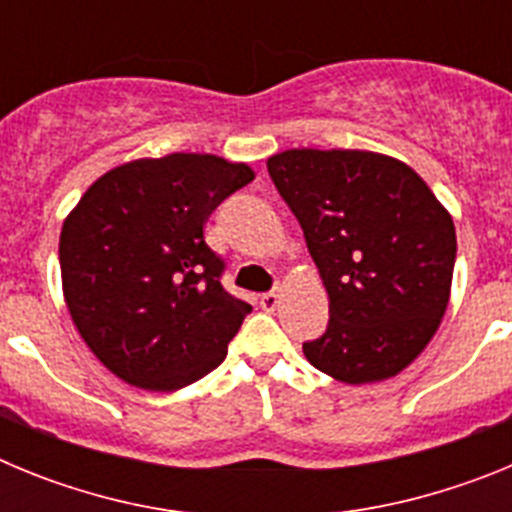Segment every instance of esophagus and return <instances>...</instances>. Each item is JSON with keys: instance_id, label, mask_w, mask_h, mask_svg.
<instances>
[{"instance_id": "34e87169", "label": "esophagus", "mask_w": 512, "mask_h": 512, "mask_svg": "<svg viewBox=\"0 0 512 512\" xmlns=\"http://www.w3.org/2000/svg\"><path fill=\"white\" fill-rule=\"evenodd\" d=\"M259 305L264 312H274L279 307V295L277 292H266V295L259 297Z\"/></svg>"}]
</instances>
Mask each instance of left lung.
<instances>
[{
  "mask_svg": "<svg viewBox=\"0 0 512 512\" xmlns=\"http://www.w3.org/2000/svg\"><path fill=\"white\" fill-rule=\"evenodd\" d=\"M300 220L328 292V328L307 361L346 384L382 382L413 364L449 305L456 230L431 187L397 158L292 148L266 161Z\"/></svg>",
  "mask_w": 512,
  "mask_h": 512,
  "instance_id": "1",
  "label": "left lung"
}]
</instances>
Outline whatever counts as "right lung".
Returning <instances> with one entry per match:
<instances>
[{
  "instance_id": "1",
  "label": "right lung",
  "mask_w": 512,
  "mask_h": 512,
  "mask_svg": "<svg viewBox=\"0 0 512 512\" xmlns=\"http://www.w3.org/2000/svg\"><path fill=\"white\" fill-rule=\"evenodd\" d=\"M248 182L251 166L212 153L138 158L99 176L63 220V300L122 382L174 392L223 364L251 305L220 284L205 223Z\"/></svg>"
}]
</instances>
